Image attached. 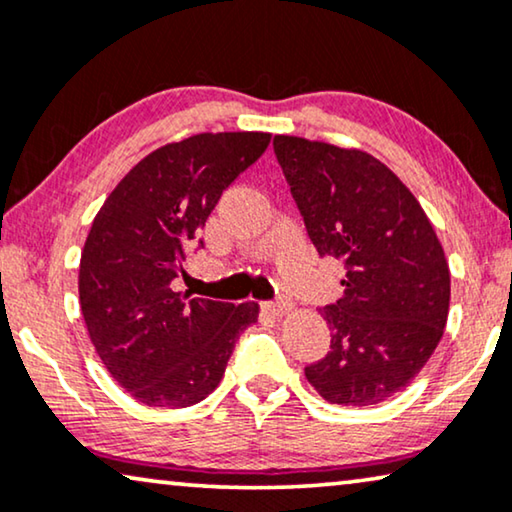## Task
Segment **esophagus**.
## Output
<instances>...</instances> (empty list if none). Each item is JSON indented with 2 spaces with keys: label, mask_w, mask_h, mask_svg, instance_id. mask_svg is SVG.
Instances as JSON below:
<instances>
[{
  "label": "esophagus",
  "mask_w": 512,
  "mask_h": 512,
  "mask_svg": "<svg viewBox=\"0 0 512 512\" xmlns=\"http://www.w3.org/2000/svg\"><path fill=\"white\" fill-rule=\"evenodd\" d=\"M264 311L273 315V318H280V315H285L287 311H290V301H266Z\"/></svg>",
  "instance_id": "obj_1"
}]
</instances>
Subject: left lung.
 <instances>
[{
    "label": "left lung",
    "instance_id": "obj_1",
    "mask_svg": "<svg viewBox=\"0 0 512 512\" xmlns=\"http://www.w3.org/2000/svg\"><path fill=\"white\" fill-rule=\"evenodd\" d=\"M273 153L320 257L345 264V294L322 308L329 352L306 366L322 399L373 406L401 392L441 341L450 271L420 201L383 162L299 136Z\"/></svg>",
    "mask_w": 512,
    "mask_h": 512
}]
</instances>
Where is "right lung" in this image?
<instances>
[{
    "instance_id": "add662e5",
    "label": "right lung",
    "mask_w": 512,
    "mask_h": 512,
    "mask_svg": "<svg viewBox=\"0 0 512 512\" xmlns=\"http://www.w3.org/2000/svg\"><path fill=\"white\" fill-rule=\"evenodd\" d=\"M271 134H194L136 164L99 208L78 269L83 320L111 376L146 406L206 399L259 306L176 292L185 250L222 192L255 164Z\"/></svg>"
}]
</instances>
